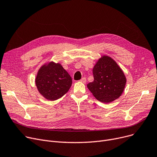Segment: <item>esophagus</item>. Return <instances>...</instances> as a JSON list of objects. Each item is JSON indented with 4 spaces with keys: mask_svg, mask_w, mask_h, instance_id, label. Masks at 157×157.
<instances>
[{
    "mask_svg": "<svg viewBox=\"0 0 157 157\" xmlns=\"http://www.w3.org/2000/svg\"><path fill=\"white\" fill-rule=\"evenodd\" d=\"M80 81L82 82H83V83H86V79L85 78H81V79L80 80Z\"/></svg>",
    "mask_w": 157,
    "mask_h": 157,
    "instance_id": "esophagus-1",
    "label": "esophagus"
}]
</instances>
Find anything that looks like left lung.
Here are the masks:
<instances>
[{
    "mask_svg": "<svg viewBox=\"0 0 157 157\" xmlns=\"http://www.w3.org/2000/svg\"><path fill=\"white\" fill-rule=\"evenodd\" d=\"M94 80L87 85L98 101L109 103L118 98L124 90L126 78L116 62L109 56H102L93 69Z\"/></svg>",
    "mask_w": 157,
    "mask_h": 157,
    "instance_id": "8db88e82",
    "label": "left lung"
}]
</instances>
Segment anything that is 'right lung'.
Listing matches in <instances>:
<instances>
[{"label": "right lung", "instance_id": "obj_1", "mask_svg": "<svg viewBox=\"0 0 157 157\" xmlns=\"http://www.w3.org/2000/svg\"><path fill=\"white\" fill-rule=\"evenodd\" d=\"M35 83L41 95L54 101L61 98L69 91L72 78L60 64L50 62L39 69Z\"/></svg>", "mask_w": 157, "mask_h": 157}]
</instances>
